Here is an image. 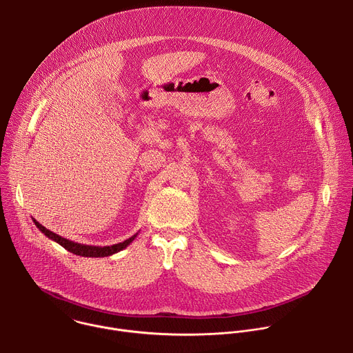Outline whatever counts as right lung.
Instances as JSON below:
<instances>
[{"label": "right lung", "instance_id": "obj_1", "mask_svg": "<svg viewBox=\"0 0 353 353\" xmlns=\"http://www.w3.org/2000/svg\"><path fill=\"white\" fill-rule=\"evenodd\" d=\"M34 225L37 226V229L44 234L47 236L48 239L54 240L56 243H59L60 245H63L65 250H68L70 253L72 254H77V256H81V257H109V256H113L116 253H119V251H121L123 248H125L130 243H132V240L137 237L138 233H135L134 236H131L130 239L124 240L123 243H117V244H113V245H89V244H81V243H75V241H71L68 239H64L56 233H53L52 230L46 229L43 225H40L36 219H33Z\"/></svg>", "mask_w": 353, "mask_h": 353}]
</instances>
